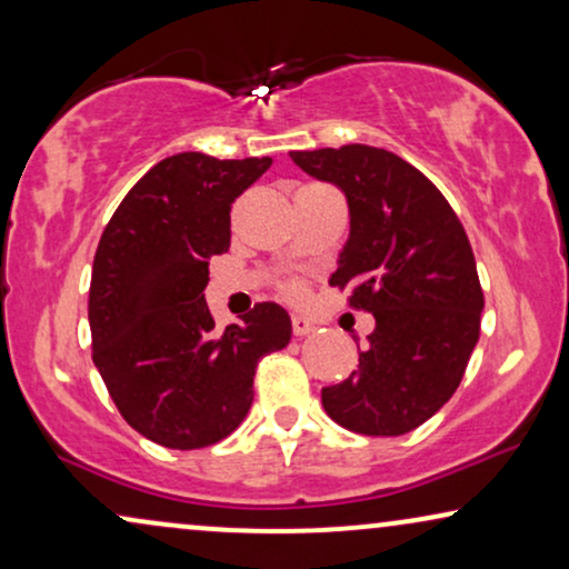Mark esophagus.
<instances>
[{
	"label": "esophagus",
	"mask_w": 569,
	"mask_h": 569,
	"mask_svg": "<svg viewBox=\"0 0 569 569\" xmlns=\"http://www.w3.org/2000/svg\"><path fill=\"white\" fill-rule=\"evenodd\" d=\"M291 330H293V336H307V333H312V330H315V322L309 318H301V315H293Z\"/></svg>",
	"instance_id": "esophagus-1"
}]
</instances>
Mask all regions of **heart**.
Returning a JSON list of instances; mask_svg holds the SVG:
<instances>
[{
	"label": "heart",
	"mask_w": 569,
	"mask_h": 569,
	"mask_svg": "<svg viewBox=\"0 0 569 569\" xmlns=\"http://www.w3.org/2000/svg\"><path fill=\"white\" fill-rule=\"evenodd\" d=\"M286 293H289L291 299H297V297H301V286L299 283H289V286H286Z\"/></svg>",
	"instance_id": "b5f03b06"
}]
</instances>
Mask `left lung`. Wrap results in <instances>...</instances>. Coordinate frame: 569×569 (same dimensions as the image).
Segmentation results:
<instances>
[{
  "label": "left lung",
  "instance_id": "8db88e82",
  "mask_svg": "<svg viewBox=\"0 0 569 569\" xmlns=\"http://www.w3.org/2000/svg\"><path fill=\"white\" fill-rule=\"evenodd\" d=\"M349 201V239L330 286L376 318L359 370L322 388L330 420L362 436H405L430 420L465 376L483 289L462 222L399 154L365 143L291 152Z\"/></svg>",
  "mask_w": 569,
  "mask_h": 569
}]
</instances>
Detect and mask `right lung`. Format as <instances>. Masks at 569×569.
Instances as JSON below:
<instances>
[{
    "label": "right lung",
    "mask_w": 569,
    "mask_h": 569,
    "mask_svg": "<svg viewBox=\"0 0 569 569\" xmlns=\"http://www.w3.org/2000/svg\"><path fill=\"white\" fill-rule=\"evenodd\" d=\"M270 164L172 154L126 193L99 239L93 365L128 426L168 449L231 436L254 399L257 362L291 341L280 305L262 301L220 333L204 301L207 260L231 247V204Z\"/></svg>",
    "instance_id": "right-lung-1"
}]
</instances>
